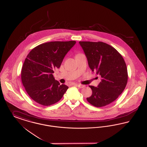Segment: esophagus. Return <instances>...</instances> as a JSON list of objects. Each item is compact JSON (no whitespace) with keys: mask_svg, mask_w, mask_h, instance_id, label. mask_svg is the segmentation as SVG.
<instances>
[{"mask_svg":"<svg viewBox=\"0 0 147 147\" xmlns=\"http://www.w3.org/2000/svg\"><path fill=\"white\" fill-rule=\"evenodd\" d=\"M76 85H77V86L78 87H79V88H84V87H85V86L83 85H81V84H76Z\"/></svg>","mask_w":147,"mask_h":147,"instance_id":"esophagus-1","label":"esophagus"}]
</instances>
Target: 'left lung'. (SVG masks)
<instances>
[{
  "instance_id": "8db88e82",
  "label": "left lung",
  "mask_w": 147,
  "mask_h": 147,
  "mask_svg": "<svg viewBox=\"0 0 147 147\" xmlns=\"http://www.w3.org/2000/svg\"><path fill=\"white\" fill-rule=\"evenodd\" d=\"M89 68L101 77L98 87L89 86L92 95L87 101L95 107L114 101L126 88L128 73L126 63L119 52L102 42L80 41Z\"/></svg>"
}]
</instances>
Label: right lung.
<instances>
[{
	"label": "right lung",
	"mask_w": 147,
	"mask_h": 147,
	"mask_svg": "<svg viewBox=\"0 0 147 147\" xmlns=\"http://www.w3.org/2000/svg\"><path fill=\"white\" fill-rule=\"evenodd\" d=\"M76 42L55 41L42 43L32 49L21 69V80L28 95L35 102L49 106L59 101L68 89L53 77L64 57Z\"/></svg>",
	"instance_id": "1"
}]
</instances>
